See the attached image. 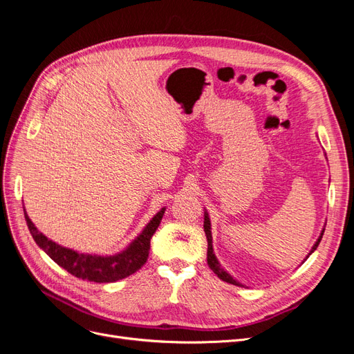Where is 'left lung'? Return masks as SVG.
Wrapping results in <instances>:
<instances>
[{
  "label": "left lung",
  "mask_w": 354,
  "mask_h": 354,
  "mask_svg": "<svg viewBox=\"0 0 354 354\" xmlns=\"http://www.w3.org/2000/svg\"><path fill=\"white\" fill-rule=\"evenodd\" d=\"M203 230H205V234H207V241H208V251H207V261H208V266H209V269L216 273L221 281H224V282H227V283H232V285H236V286H243L239 281H236L234 279V277L232 276V274H229L226 270L223 269L221 267V264H220V261L217 260V257H216V254H214V248H212V234H211V220H209V216H208V212H207V209L203 211ZM324 232H325V229H322V232H320V236L317 238V241L315 242V245L312 246V250H310V252L307 254V257L304 259V261L308 259L310 255H312L315 251H316V248L319 246V242H320V239H322V236H324ZM303 261V263H304Z\"/></svg>",
  "instance_id": "left-lung-1"
}]
</instances>
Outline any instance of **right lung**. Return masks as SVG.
<instances>
[{
  "instance_id": "obj_1",
  "label": "right lung",
  "mask_w": 354,
  "mask_h": 354,
  "mask_svg": "<svg viewBox=\"0 0 354 354\" xmlns=\"http://www.w3.org/2000/svg\"><path fill=\"white\" fill-rule=\"evenodd\" d=\"M164 212L165 208H160L152 217V220L146 224L140 234L130 242V245L125 246L122 251L112 255L85 254L66 248V246L53 242L44 233H41L28 217L26 211L25 220L32 238L53 261L57 263L71 274L80 277V279H87L97 283H109L124 279V277L142 269L143 264L147 261L149 250H151V239L160 224V220L164 217Z\"/></svg>"
}]
</instances>
